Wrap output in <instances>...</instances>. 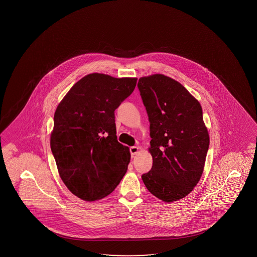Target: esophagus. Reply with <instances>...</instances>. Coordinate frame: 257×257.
Instances as JSON below:
<instances>
[{
  "label": "esophagus",
  "instance_id": "34e87169",
  "mask_svg": "<svg viewBox=\"0 0 257 257\" xmlns=\"http://www.w3.org/2000/svg\"><path fill=\"white\" fill-rule=\"evenodd\" d=\"M138 152H139V148L138 147H132L130 148L131 155L134 157V155H136Z\"/></svg>",
  "mask_w": 257,
  "mask_h": 257
}]
</instances>
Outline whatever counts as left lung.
I'll return each instance as SVG.
<instances>
[{
    "instance_id": "obj_1",
    "label": "left lung",
    "mask_w": 257,
    "mask_h": 257,
    "mask_svg": "<svg viewBox=\"0 0 257 257\" xmlns=\"http://www.w3.org/2000/svg\"><path fill=\"white\" fill-rule=\"evenodd\" d=\"M150 123L153 166L142 175L147 189L170 203L186 197L200 180L210 144L203 110L178 81L163 74L138 82Z\"/></svg>"
}]
</instances>
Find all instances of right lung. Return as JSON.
<instances>
[{"instance_id": "obj_1", "label": "right lung", "mask_w": 257, "mask_h": 257, "mask_svg": "<svg viewBox=\"0 0 257 257\" xmlns=\"http://www.w3.org/2000/svg\"><path fill=\"white\" fill-rule=\"evenodd\" d=\"M136 83L137 78L88 74L57 107L51 150L60 178L82 200L108 196L126 173L130 152L116 140L115 109Z\"/></svg>"}]
</instances>
